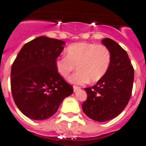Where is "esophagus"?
I'll return each mask as SVG.
<instances>
[{
    "label": "esophagus",
    "mask_w": 146,
    "mask_h": 146,
    "mask_svg": "<svg viewBox=\"0 0 146 146\" xmlns=\"http://www.w3.org/2000/svg\"><path fill=\"white\" fill-rule=\"evenodd\" d=\"M79 88H79V87H78V86H76V85H74V86H73V92H76L77 91V90H79Z\"/></svg>",
    "instance_id": "esophagus-1"
}]
</instances>
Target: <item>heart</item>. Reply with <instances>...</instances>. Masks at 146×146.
<instances>
[{"instance_id": "1", "label": "heart", "mask_w": 146, "mask_h": 146, "mask_svg": "<svg viewBox=\"0 0 146 146\" xmlns=\"http://www.w3.org/2000/svg\"><path fill=\"white\" fill-rule=\"evenodd\" d=\"M67 56L55 60L57 71L67 77L77 68L79 70L69 77L70 82L78 85L96 82L105 76L111 63V52L106 46L90 42H76L66 49Z\"/></svg>"}]
</instances>
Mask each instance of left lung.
Instances as JSON below:
<instances>
[{"instance_id":"left-lung-1","label":"left lung","mask_w":146,"mask_h":146,"mask_svg":"<svg viewBox=\"0 0 146 146\" xmlns=\"http://www.w3.org/2000/svg\"><path fill=\"white\" fill-rule=\"evenodd\" d=\"M111 52L107 72L92 87L86 88L87 100L82 107L93 120L104 122L115 118L128 104L134 79V70L128 54L112 39L101 41Z\"/></svg>"}]
</instances>
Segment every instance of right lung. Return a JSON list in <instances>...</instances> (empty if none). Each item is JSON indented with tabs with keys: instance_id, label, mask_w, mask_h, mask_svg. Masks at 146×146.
<instances>
[{
	"instance_id": "1",
	"label": "right lung",
	"mask_w": 146,
	"mask_h": 146,
	"mask_svg": "<svg viewBox=\"0 0 146 146\" xmlns=\"http://www.w3.org/2000/svg\"><path fill=\"white\" fill-rule=\"evenodd\" d=\"M65 42L41 36L21 48L11 68V92L15 105L28 118L44 120L73 92L57 71L55 60Z\"/></svg>"
}]
</instances>
